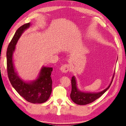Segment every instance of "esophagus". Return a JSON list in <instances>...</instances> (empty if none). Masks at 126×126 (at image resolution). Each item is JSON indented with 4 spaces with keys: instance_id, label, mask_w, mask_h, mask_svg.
Listing matches in <instances>:
<instances>
[{
    "instance_id": "1",
    "label": "esophagus",
    "mask_w": 126,
    "mask_h": 126,
    "mask_svg": "<svg viewBox=\"0 0 126 126\" xmlns=\"http://www.w3.org/2000/svg\"><path fill=\"white\" fill-rule=\"evenodd\" d=\"M69 65L67 64H64L60 68V70H61L62 72L64 73H66L68 72V71L69 70Z\"/></svg>"
}]
</instances>
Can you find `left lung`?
<instances>
[{"label":"left lung","mask_w":126,"mask_h":126,"mask_svg":"<svg viewBox=\"0 0 126 126\" xmlns=\"http://www.w3.org/2000/svg\"><path fill=\"white\" fill-rule=\"evenodd\" d=\"M114 75H115V73L113 75L112 80L108 87L104 90L98 93H88L79 90L78 88L75 77L73 76L71 80V83H72V91L70 94L71 99L75 104L80 105H84L93 102L98 98L101 97L108 90L112 82Z\"/></svg>","instance_id":"1"}]
</instances>
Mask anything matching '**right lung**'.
<instances>
[{"instance_id": "obj_1", "label": "right lung", "mask_w": 126, "mask_h": 126, "mask_svg": "<svg viewBox=\"0 0 126 126\" xmlns=\"http://www.w3.org/2000/svg\"><path fill=\"white\" fill-rule=\"evenodd\" d=\"M30 26L31 24L29 22L20 27L9 43L6 52L7 72L11 85L20 96L28 102L33 104H41L46 101L51 94V73L53 68L43 66L37 78L32 81H26L18 75L13 62V54L16 45L22 34Z\"/></svg>"}]
</instances>
